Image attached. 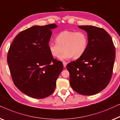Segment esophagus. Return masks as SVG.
Here are the masks:
<instances>
[{"instance_id":"34e87169","label":"esophagus","mask_w":120,"mask_h":120,"mask_svg":"<svg viewBox=\"0 0 120 120\" xmlns=\"http://www.w3.org/2000/svg\"><path fill=\"white\" fill-rule=\"evenodd\" d=\"M63 63V65H64V67H66V65H67V63L66 62H62Z\"/></svg>"}]
</instances>
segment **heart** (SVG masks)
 Here are the masks:
<instances>
[{"label":"heart","mask_w":120,"mask_h":120,"mask_svg":"<svg viewBox=\"0 0 120 120\" xmlns=\"http://www.w3.org/2000/svg\"><path fill=\"white\" fill-rule=\"evenodd\" d=\"M56 42L49 43V49L55 58H59L64 50L65 52L60 59L64 60L73 58L77 59L85 53L88 44V38L82 31L64 30L56 37Z\"/></svg>","instance_id":"b5f03b06"}]
</instances>
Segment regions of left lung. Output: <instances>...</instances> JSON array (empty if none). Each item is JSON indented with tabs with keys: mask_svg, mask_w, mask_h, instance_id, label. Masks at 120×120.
<instances>
[{
	"mask_svg": "<svg viewBox=\"0 0 120 120\" xmlns=\"http://www.w3.org/2000/svg\"><path fill=\"white\" fill-rule=\"evenodd\" d=\"M87 34L85 53L67 65L72 88L82 95L101 92L111 80L115 49L111 36L105 30L92 26H80Z\"/></svg>",
	"mask_w": 120,
	"mask_h": 120,
	"instance_id": "obj_1",
	"label": "left lung"
}]
</instances>
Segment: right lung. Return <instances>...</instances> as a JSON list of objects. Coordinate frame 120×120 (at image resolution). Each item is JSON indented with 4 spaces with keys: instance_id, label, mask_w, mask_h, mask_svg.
Wrapping results in <instances>:
<instances>
[{
    "instance_id": "right-lung-1",
    "label": "right lung",
    "mask_w": 120,
    "mask_h": 120,
    "mask_svg": "<svg viewBox=\"0 0 120 120\" xmlns=\"http://www.w3.org/2000/svg\"><path fill=\"white\" fill-rule=\"evenodd\" d=\"M55 24L33 26L20 32L8 51L13 83L29 97L42 99L53 94L63 64L54 59L48 43Z\"/></svg>"
}]
</instances>
